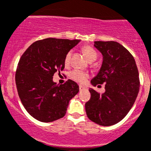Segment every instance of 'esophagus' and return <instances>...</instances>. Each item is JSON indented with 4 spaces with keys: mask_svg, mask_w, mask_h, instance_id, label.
I'll list each match as a JSON object with an SVG mask.
<instances>
[{
    "mask_svg": "<svg viewBox=\"0 0 151 151\" xmlns=\"http://www.w3.org/2000/svg\"><path fill=\"white\" fill-rule=\"evenodd\" d=\"M79 89H80V91H83L85 90L86 88L85 86H79Z\"/></svg>",
    "mask_w": 151,
    "mask_h": 151,
    "instance_id": "34e87169",
    "label": "esophagus"
}]
</instances>
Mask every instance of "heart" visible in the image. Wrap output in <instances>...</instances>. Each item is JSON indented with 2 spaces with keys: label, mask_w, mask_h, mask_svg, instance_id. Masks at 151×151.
Returning a JSON list of instances; mask_svg holds the SVG:
<instances>
[{
  "label": "heart",
  "mask_w": 151,
  "mask_h": 151,
  "mask_svg": "<svg viewBox=\"0 0 151 151\" xmlns=\"http://www.w3.org/2000/svg\"><path fill=\"white\" fill-rule=\"evenodd\" d=\"M82 51L83 52L84 55L86 56V58L88 59L89 62L95 61L97 59V52L92 47H89V46H86V47H83ZM70 57H71V51H69L68 52H67L65 57V59H64V62H65V65L66 66L68 65L69 63H70ZM69 76H70V77L72 80H74L76 82L80 83H85L86 80L88 77V74L86 73L81 71V70H77V69L70 71Z\"/></svg>",
  "instance_id": "1"
}]
</instances>
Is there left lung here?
I'll list each match as a JSON object with an SVG mask.
<instances>
[{
	"label": "left lung",
	"instance_id": "obj_1",
	"mask_svg": "<svg viewBox=\"0 0 151 151\" xmlns=\"http://www.w3.org/2000/svg\"><path fill=\"white\" fill-rule=\"evenodd\" d=\"M94 47L102 54L103 62L91 83H105V92L100 95L89 89L86 112L92 122L112 126L121 121L135 103L140 87L138 68L132 54L117 42L95 41Z\"/></svg>",
	"mask_w": 151,
	"mask_h": 151
}]
</instances>
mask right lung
<instances>
[{"label": "right lung", "mask_w": 151, "mask_h": 151, "mask_svg": "<svg viewBox=\"0 0 151 151\" xmlns=\"http://www.w3.org/2000/svg\"><path fill=\"white\" fill-rule=\"evenodd\" d=\"M80 41L37 40L20 58L16 72V88L24 108L35 119L49 123L65 115L69 101L78 93L79 86L71 80L56 84L52 77L65 68V55Z\"/></svg>", "instance_id": "obj_1"}]
</instances>
